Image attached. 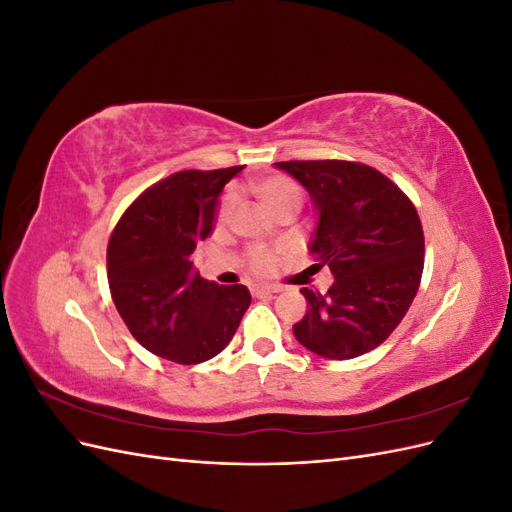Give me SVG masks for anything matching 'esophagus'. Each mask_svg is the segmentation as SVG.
Returning a JSON list of instances; mask_svg holds the SVG:
<instances>
[{"instance_id": "1", "label": "esophagus", "mask_w": 512, "mask_h": 512, "mask_svg": "<svg viewBox=\"0 0 512 512\" xmlns=\"http://www.w3.org/2000/svg\"><path fill=\"white\" fill-rule=\"evenodd\" d=\"M252 292L256 294V297H265V294L280 292V288H275V286H256V288H252Z\"/></svg>"}]
</instances>
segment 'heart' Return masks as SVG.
Returning <instances> with one entry per match:
<instances>
[{
  "label": "heart",
  "instance_id": "heart-1",
  "mask_svg": "<svg viewBox=\"0 0 512 512\" xmlns=\"http://www.w3.org/2000/svg\"><path fill=\"white\" fill-rule=\"evenodd\" d=\"M252 190L262 203H265V207L275 215L297 213L299 207L303 205L301 183L282 173L267 175L254 181ZM232 209H235V196L226 194L218 205V224L228 222ZM277 260H280V254L277 252L267 250V247H252V250L247 252V269H250L254 275H271L277 267Z\"/></svg>",
  "mask_w": 512,
  "mask_h": 512
}]
</instances>
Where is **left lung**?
<instances>
[{"instance_id":"obj_1","label":"left lung","mask_w":512,"mask_h":512,"mask_svg":"<svg viewBox=\"0 0 512 512\" xmlns=\"http://www.w3.org/2000/svg\"><path fill=\"white\" fill-rule=\"evenodd\" d=\"M301 181L320 213L314 269L329 267L327 292L303 288L307 314L294 337L324 359L378 348L404 320L421 286L425 237L412 200L380 170L348 160L275 162Z\"/></svg>"}]
</instances>
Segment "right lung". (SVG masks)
<instances>
[{
	"label": "right lung",
	"mask_w": 512,
	"mask_h": 512,
	"mask_svg": "<svg viewBox=\"0 0 512 512\" xmlns=\"http://www.w3.org/2000/svg\"><path fill=\"white\" fill-rule=\"evenodd\" d=\"M243 166L179 170L123 211L106 247V275L119 316L149 352L179 365L220 354L250 307V290L203 280L192 262L213 228L224 185Z\"/></svg>",
	"instance_id": "obj_1"
}]
</instances>
